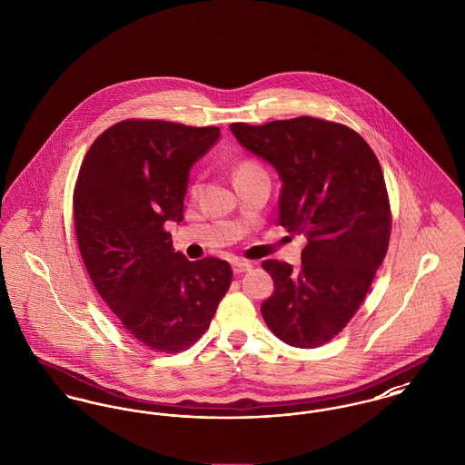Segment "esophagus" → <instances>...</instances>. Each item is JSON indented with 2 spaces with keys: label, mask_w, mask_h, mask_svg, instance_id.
I'll list each match as a JSON object with an SVG mask.
<instances>
[{
  "label": "esophagus",
  "mask_w": 465,
  "mask_h": 465,
  "mask_svg": "<svg viewBox=\"0 0 465 465\" xmlns=\"http://www.w3.org/2000/svg\"><path fill=\"white\" fill-rule=\"evenodd\" d=\"M232 270H234V273H245V272L252 270V264L248 261H234Z\"/></svg>",
  "instance_id": "obj_1"
}]
</instances>
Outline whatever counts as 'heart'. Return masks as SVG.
I'll list each match as a JSON object with an SVG mask.
<instances>
[{"instance_id": "b5f03b06", "label": "heart", "mask_w": 465, "mask_h": 465, "mask_svg": "<svg viewBox=\"0 0 465 465\" xmlns=\"http://www.w3.org/2000/svg\"><path fill=\"white\" fill-rule=\"evenodd\" d=\"M262 167L255 162V160H252V158H243L238 165H236V169H234V176H240V174H245V173H253V171H261ZM197 190V183H193V185L190 186V192H195Z\"/></svg>"}]
</instances>
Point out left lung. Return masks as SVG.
Listing matches in <instances>:
<instances>
[{
    "mask_svg": "<svg viewBox=\"0 0 465 465\" xmlns=\"http://www.w3.org/2000/svg\"><path fill=\"white\" fill-rule=\"evenodd\" d=\"M231 130L279 173L277 223L307 238L300 272L275 259L262 262L275 282L262 317L280 341L319 347L354 317L388 252L391 210L381 163L358 132L328 120L300 116Z\"/></svg>",
    "mask_w": 465,
    "mask_h": 465,
    "instance_id": "obj_1",
    "label": "left lung"
}]
</instances>
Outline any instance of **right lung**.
I'll use <instances>...</instances> for the list:
<instances>
[{
    "label": "right lung",
    "instance_id": "right-lung-1",
    "mask_svg": "<svg viewBox=\"0 0 465 465\" xmlns=\"http://www.w3.org/2000/svg\"><path fill=\"white\" fill-rule=\"evenodd\" d=\"M218 137V126L124 120L79 169L74 225L88 275L124 330L156 352L199 341L232 280L227 261H188L165 231L183 220L188 171Z\"/></svg>",
    "mask_w": 465,
    "mask_h": 465
}]
</instances>
